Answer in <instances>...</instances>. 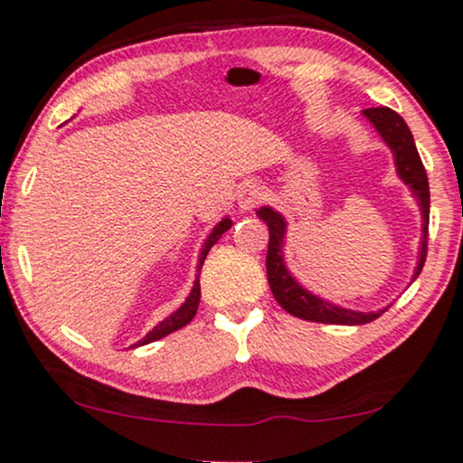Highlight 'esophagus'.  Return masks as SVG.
<instances>
[{"mask_svg":"<svg viewBox=\"0 0 463 463\" xmlns=\"http://www.w3.org/2000/svg\"><path fill=\"white\" fill-rule=\"evenodd\" d=\"M261 200H263V191L259 189L257 184H243L240 189V195H237V204H240L243 213L252 211V208H255Z\"/></svg>","mask_w":463,"mask_h":463,"instance_id":"1","label":"esophagus"}]
</instances>
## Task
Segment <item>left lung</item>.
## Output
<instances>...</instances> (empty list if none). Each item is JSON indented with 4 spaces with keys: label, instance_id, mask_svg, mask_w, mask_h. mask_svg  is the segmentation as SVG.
<instances>
[{
    "label": "left lung",
    "instance_id": "obj_1",
    "mask_svg": "<svg viewBox=\"0 0 463 463\" xmlns=\"http://www.w3.org/2000/svg\"><path fill=\"white\" fill-rule=\"evenodd\" d=\"M363 118L378 131L384 145L393 154L395 174L411 189V195L418 200V208L421 215V237H420V250L418 263H415L413 277L411 283L420 277L421 268L426 261V243H429V211H430V193H429V177H426L424 165H421L418 149H415V140L411 129L406 127L402 116L395 114L389 108H369L363 111ZM259 220L268 223L270 231V241H268V257H266V270L268 283L277 298V303L292 317L303 318V321L314 323H329V325H364L372 323L387 307L375 309V312H358V309L343 307L338 303L327 301V298L318 297V294L309 292L306 286L297 281L292 272H289L286 261V235H288V220L283 213H279L272 206H261L257 211ZM409 283V286H411Z\"/></svg>",
    "mask_w": 463,
    "mask_h": 463
}]
</instances>
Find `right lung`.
Returning <instances> with one entry per match:
<instances>
[{
    "label": "right lung",
    "mask_w": 463,
    "mask_h": 463,
    "mask_svg": "<svg viewBox=\"0 0 463 463\" xmlns=\"http://www.w3.org/2000/svg\"><path fill=\"white\" fill-rule=\"evenodd\" d=\"M231 226H232V220L226 215L220 223H217L215 228H213L211 232H208V237L204 240V243H202L200 257H197V266H195V268H197V277H195V283H193L189 297L184 298V303H182V306L177 307L175 312H171L169 317L165 318V321L157 323L156 327L151 329V332L146 334L145 338H140L138 343H134V345H131V347H142V345H149V343H154V340L165 338L166 334L175 332V329L184 327L186 323L193 321V317H195V312H197V306H200V294H202V292H200V270H202V263H204L208 250H211V248L215 246L217 240H220V237H222L223 232H226Z\"/></svg>",
    "instance_id": "right-lung-1"
}]
</instances>
